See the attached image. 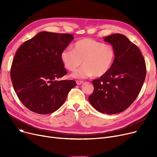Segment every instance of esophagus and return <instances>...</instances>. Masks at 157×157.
I'll return each instance as SVG.
<instances>
[{
    "mask_svg": "<svg viewBox=\"0 0 157 157\" xmlns=\"http://www.w3.org/2000/svg\"><path fill=\"white\" fill-rule=\"evenodd\" d=\"M76 83H77L78 85H80L83 83V81H78H78H76Z\"/></svg>",
    "mask_w": 157,
    "mask_h": 157,
    "instance_id": "esophagus-1",
    "label": "esophagus"
}]
</instances>
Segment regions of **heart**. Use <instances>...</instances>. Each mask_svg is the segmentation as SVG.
Here are the masks:
<instances>
[{
	"label": "heart",
	"instance_id": "b5f03b06",
	"mask_svg": "<svg viewBox=\"0 0 157 157\" xmlns=\"http://www.w3.org/2000/svg\"><path fill=\"white\" fill-rule=\"evenodd\" d=\"M115 56L114 48L109 44L85 38L74 44V49H65L60 53L65 67L76 71L83 62L82 67L71 74L77 79L92 76L101 77L111 69Z\"/></svg>",
	"mask_w": 157,
	"mask_h": 157
}]
</instances>
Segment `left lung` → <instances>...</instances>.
I'll return each instance as SVG.
<instances>
[{"label": "left lung", "mask_w": 157, "mask_h": 157, "mask_svg": "<svg viewBox=\"0 0 157 157\" xmlns=\"http://www.w3.org/2000/svg\"><path fill=\"white\" fill-rule=\"evenodd\" d=\"M114 48L115 56L109 71L92 83L88 101L98 112L108 114L127 109L138 96L146 78L144 57L138 47L124 35L104 37Z\"/></svg>", "instance_id": "8db88e82"}]
</instances>
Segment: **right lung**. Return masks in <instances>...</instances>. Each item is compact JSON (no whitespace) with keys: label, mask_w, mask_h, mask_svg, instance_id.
I'll list each match as a JSON object with an SVG mask.
<instances>
[{"label":"right lung","mask_w":157,"mask_h":157,"mask_svg":"<svg viewBox=\"0 0 157 157\" xmlns=\"http://www.w3.org/2000/svg\"><path fill=\"white\" fill-rule=\"evenodd\" d=\"M73 39L71 34L40 32L16 52L11 78L19 99L31 111L55 112L76 86L74 80H59L67 74L60 53Z\"/></svg>","instance_id":"right-lung-1"}]
</instances>
